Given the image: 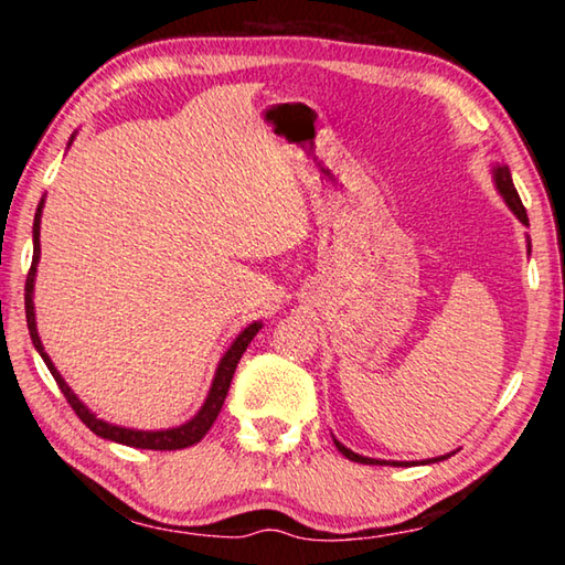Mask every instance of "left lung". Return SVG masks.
I'll return each instance as SVG.
<instances>
[{
    "mask_svg": "<svg viewBox=\"0 0 565 565\" xmlns=\"http://www.w3.org/2000/svg\"><path fill=\"white\" fill-rule=\"evenodd\" d=\"M491 174H493V184H495V189H499V194L503 196V202H505V206L511 209V212L515 214V218H519L521 224H525L529 226V216H525V209H523V204H521V196H519V191H515V186H513V179H511V169L505 167V164H493L491 167ZM525 242H529V254H531V238H525ZM333 444H337V448L339 451L349 458V461H356V463H371V466H384V463H388V466H414V463H418V461H381V458H369V456H361V454H353L351 448H347L343 446L341 441H337V438H333ZM451 454H456V451H451ZM451 454H446V456H438V458H426V461H420V463H438V461H444V458H451Z\"/></svg>",
    "mask_w": 565,
    "mask_h": 565,
    "instance_id": "8db88e82",
    "label": "left lung"
}]
</instances>
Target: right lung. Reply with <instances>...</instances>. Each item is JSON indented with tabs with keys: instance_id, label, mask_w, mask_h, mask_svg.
Returning <instances> with one entry per match:
<instances>
[{
	"instance_id": "add662e5",
	"label": "right lung",
	"mask_w": 565,
	"mask_h": 565,
	"mask_svg": "<svg viewBox=\"0 0 565 565\" xmlns=\"http://www.w3.org/2000/svg\"><path fill=\"white\" fill-rule=\"evenodd\" d=\"M76 137V131L72 134L70 139V147ZM42 209H44V199L36 206V214H34V226H32V242H34V256H32V269L26 274V286H24V309H26V327H30V337L34 349L40 351V356L44 359L46 369L52 371V376L56 381V386L62 388V394L70 401V406L76 411V416L82 418V424H87V428H92L94 434L107 438V441L114 444H124V446H134V448H149V451H177V448H186V446H194L202 441L206 436L209 428L214 426V420L218 416V411L224 406V398L228 394V386H232V379H234V371H236V363L238 359L244 356V351L252 339L259 333L262 329V321H254L248 323V327L238 333L234 339L232 347L226 349V353L218 361V366L214 371V381H212V388H209V394L204 398L202 408L196 411L194 418H189L186 424L174 426V428H161V431H139V428H127V426H117V424H109V420L97 418L94 411H89V406H84L79 396L74 394L70 388V384L62 379L60 371L50 359V353L44 351V343L40 339V331H36V313H34V279H36V264H40V254H42V246H40V226H42Z\"/></svg>"
}]
</instances>
